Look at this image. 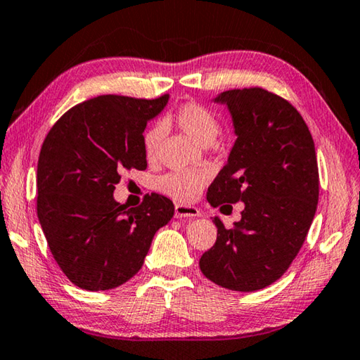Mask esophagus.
I'll return each instance as SVG.
<instances>
[{
    "mask_svg": "<svg viewBox=\"0 0 360 360\" xmlns=\"http://www.w3.org/2000/svg\"><path fill=\"white\" fill-rule=\"evenodd\" d=\"M200 210L195 207H191V205H184V203H176L174 207V216L176 218H197L200 216Z\"/></svg>",
    "mask_w": 360,
    "mask_h": 360,
    "instance_id": "1",
    "label": "esophagus"
}]
</instances>
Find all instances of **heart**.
<instances>
[{
	"label": "heart",
	"mask_w": 360,
	"mask_h": 360,
	"mask_svg": "<svg viewBox=\"0 0 360 360\" xmlns=\"http://www.w3.org/2000/svg\"><path fill=\"white\" fill-rule=\"evenodd\" d=\"M174 122L178 127L191 134L202 144H210L221 133V123L216 113L207 105L198 102H186L174 113ZM165 129L160 123L152 124L144 134V152L147 158H155L162 144ZM210 179L207 169H186L171 171L162 176L160 189L171 198L179 202H191L195 198Z\"/></svg>",
	"instance_id": "heart-1"
}]
</instances>
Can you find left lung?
I'll list each match as a JSON object with an SVG mask.
<instances>
[{
	"label": "left lung",
	"mask_w": 360,
	"mask_h": 360,
	"mask_svg": "<svg viewBox=\"0 0 360 360\" xmlns=\"http://www.w3.org/2000/svg\"><path fill=\"white\" fill-rule=\"evenodd\" d=\"M214 102L229 108L236 144L211 182V207L243 202L242 219L227 229L219 218L216 243L200 271L219 287L256 292L281 278L303 247L319 200L316 147L303 117L262 88L229 89Z\"/></svg>",
	"instance_id": "1"
}]
</instances>
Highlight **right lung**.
Listing matches in <instances>:
<instances>
[{
  "label": "right lung",
  "mask_w": 360,
  "mask_h": 360,
  "mask_svg": "<svg viewBox=\"0 0 360 360\" xmlns=\"http://www.w3.org/2000/svg\"><path fill=\"white\" fill-rule=\"evenodd\" d=\"M168 99L98 96L67 110L43 142L38 219L56 262L79 288L101 292L129 281L173 218V202L158 193L129 210L113 198L124 171L147 168L142 133Z\"/></svg>",
  "instance_id": "1"
}]
</instances>
